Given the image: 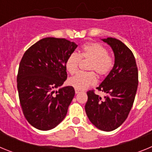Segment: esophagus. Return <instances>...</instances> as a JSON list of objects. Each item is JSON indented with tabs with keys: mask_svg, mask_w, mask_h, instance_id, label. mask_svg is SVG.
I'll list each match as a JSON object with an SVG mask.
<instances>
[{
	"mask_svg": "<svg viewBox=\"0 0 152 152\" xmlns=\"http://www.w3.org/2000/svg\"><path fill=\"white\" fill-rule=\"evenodd\" d=\"M81 91H80V90H77V89H75V94H79V93H80Z\"/></svg>",
	"mask_w": 152,
	"mask_h": 152,
	"instance_id": "esophagus-1",
	"label": "esophagus"
}]
</instances>
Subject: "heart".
<instances>
[{"instance_id": "obj_1", "label": "heart", "mask_w": 152, "mask_h": 152, "mask_svg": "<svg viewBox=\"0 0 152 152\" xmlns=\"http://www.w3.org/2000/svg\"><path fill=\"white\" fill-rule=\"evenodd\" d=\"M80 58L90 60L88 70L91 72L78 73L68 80V84L77 90H85L96 82V75L105 76L113 68V59L108 56V51L105 47L97 42H91L83 46L82 51L77 54L72 53L67 58L65 68L71 75L76 73Z\"/></svg>"}]
</instances>
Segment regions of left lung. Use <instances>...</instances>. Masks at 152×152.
Returning a JSON list of instances; mask_svg holds the SVG:
<instances>
[{
    "instance_id": "1",
    "label": "left lung",
    "mask_w": 152,
    "mask_h": 152,
    "mask_svg": "<svg viewBox=\"0 0 152 152\" xmlns=\"http://www.w3.org/2000/svg\"><path fill=\"white\" fill-rule=\"evenodd\" d=\"M101 40L111 47L115 57L114 65L96 88L106 94L103 98L95 94L94 91L87 92L88 99L85 112L96 128L110 132L124 123L131 110L138 88L139 75L133 53L124 43L111 37Z\"/></svg>"
}]
</instances>
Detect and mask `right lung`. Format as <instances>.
<instances>
[{"mask_svg":"<svg viewBox=\"0 0 152 152\" xmlns=\"http://www.w3.org/2000/svg\"><path fill=\"white\" fill-rule=\"evenodd\" d=\"M77 45L65 39L46 37L26 51L17 75L23 113L31 126L47 131L66 116L75 94L72 86L59 88L67 79L65 61Z\"/></svg>","mask_w":152,"mask_h":152,"instance_id":"right-lung-1","label":"right lung"}]
</instances>
